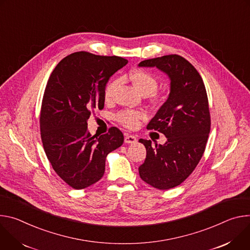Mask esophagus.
<instances>
[{
	"label": "esophagus",
	"mask_w": 250,
	"mask_h": 250,
	"mask_svg": "<svg viewBox=\"0 0 250 250\" xmlns=\"http://www.w3.org/2000/svg\"><path fill=\"white\" fill-rule=\"evenodd\" d=\"M137 141V138L134 136V135H129V134H126L125 135V139H124V142L126 144H132V143H135Z\"/></svg>",
	"instance_id": "obj_1"
}]
</instances>
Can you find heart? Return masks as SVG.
I'll list each match as a JSON object with an SVG mask.
<instances>
[{
  "label": "heart",
  "mask_w": 250,
  "mask_h": 250,
  "mask_svg": "<svg viewBox=\"0 0 250 250\" xmlns=\"http://www.w3.org/2000/svg\"><path fill=\"white\" fill-rule=\"evenodd\" d=\"M129 79L133 86L139 91L142 95H150L153 100H157V94L155 93L158 87V79L157 77L143 69H137L130 73ZM118 85L117 80L110 81L106 85L104 91V97L106 101L112 100L114 96L115 89ZM145 117V113L142 111H134V110H123L117 114L118 121L127 128H135L139 124V121Z\"/></svg>",
  "instance_id": "b5f03b06"
}]
</instances>
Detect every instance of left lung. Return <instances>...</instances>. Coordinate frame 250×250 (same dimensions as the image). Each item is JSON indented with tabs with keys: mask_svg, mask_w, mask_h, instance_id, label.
Here are the masks:
<instances>
[{
	"mask_svg": "<svg viewBox=\"0 0 250 250\" xmlns=\"http://www.w3.org/2000/svg\"><path fill=\"white\" fill-rule=\"evenodd\" d=\"M139 67H157L168 75L170 93L147 125L163 133L164 145L140 139L147 155L139 167L148 185L169 189L181 185L203 157L210 130V115L204 81L187 60L177 54L146 60Z\"/></svg>",
	"mask_w": 250,
	"mask_h": 250,
	"instance_id": "8db88e82",
	"label": "left lung"
}]
</instances>
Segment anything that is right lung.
<instances>
[{
	"mask_svg": "<svg viewBox=\"0 0 250 250\" xmlns=\"http://www.w3.org/2000/svg\"><path fill=\"white\" fill-rule=\"evenodd\" d=\"M127 62L78 51L62 60L48 78L40 118L42 141L55 173L75 189L98 182L107 155L123 144L118 128L92 136L87 120L96 109H103L108 80Z\"/></svg>",
	"mask_w": 250,
	"mask_h": 250,
	"instance_id": "right-lung-1",
	"label": "right lung"
}]
</instances>
